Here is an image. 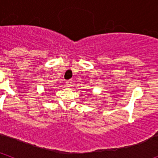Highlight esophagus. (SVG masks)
Masks as SVG:
<instances>
[{
  "label": "esophagus",
  "mask_w": 158,
  "mask_h": 158,
  "mask_svg": "<svg viewBox=\"0 0 158 158\" xmlns=\"http://www.w3.org/2000/svg\"><path fill=\"white\" fill-rule=\"evenodd\" d=\"M72 81H68L65 82V85H66V87H71V85H72Z\"/></svg>",
  "instance_id": "esophagus-1"
}]
</instances>
